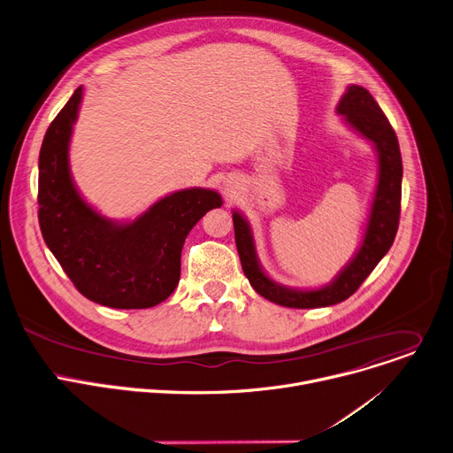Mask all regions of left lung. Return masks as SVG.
Listing matches in <instances>:
<instances>
[{
    "label": "left lung",
    "mask_w": 453,
    "mask_h": 453,
    "mask_svg": "<svg viewBox=\"0 0 453 453\" xmlns=\"http://www.w3.org/2000/svg\"><path fill=\"white\" fill-rule=\"evenodd\" d=\"M336 113L343 115V120L350 127L374 143L378 153V185L362 246L353 261L336 275L333 282L319 289H293L272 280L259 265L254 235L248 221L237 211L232 214L235 246L246 279L261 296L284 308H326L349 298L388 252L397 232L403 165H401L397 136L388 119L378 106L374 96L357 84L347 88L340 98Z\"/></svg>",
    "instance_id": "8db88e82"
}]
</instances>
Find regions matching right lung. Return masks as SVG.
<instances>
[{
  "instance_id": "obj_1",
  "label": "right lung",
  "mask_w": 453,
  "mask_h": 453,
  "mask_svg": "<svg viewBox=\"0 0 453 453\" xmlns=\"http://www.w3.org/2000/svg\"><path fill=\"white\" fill-rule=\"evenodd\" d=\"M82 86L50 124L39 153V226L50 252L73 286L96 304L117 310L153 308L176 289L185 237L209 211L223 205L211 188L162 197L131 223H115L79 194L68 149Z\"/></svg>"
}]
</instances>
